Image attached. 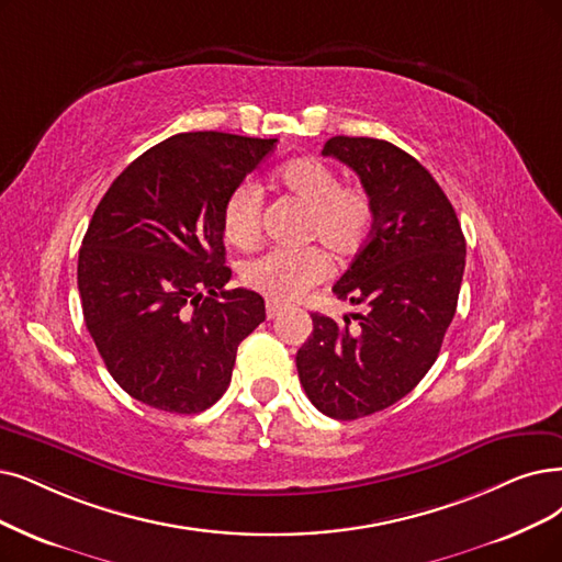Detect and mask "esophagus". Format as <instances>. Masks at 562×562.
Masks as SVG:
<instances>
[{
  "label": "esophagus",
  "instance_id": "esophagus-1",
  "mask_svg": "<svg viewBox=\"0 0 562 562\" xmlns=\"http://www.w3.org/2000/svg\"><path fill=\"white\" fill-rule=\"evenodd\" d=\"M281 313H283V306H281V304H277V302H267V318H269V321L279 318Z\"/></svg>",
  "mask_w": 562,
  "mask_h": 562
}]
</instances>
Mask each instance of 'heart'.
Returning a JSON list of instances; mask_svg holds the SVG:
<instances>
[{"label": "heart", "mask_w": 562, "mask_h": 562, "mask_svg": "<svg viewBox=\"0 0 562 562\" xmlns=\"http://www.w3.org/2000/svg\"><path fill=\"white\" fill-rule=\"evenodd\" d=\"M279 184L293 195L308 216L304 239L325 244L336 258H352L364 249L373 226L375 205L362 184H341V175L316 156H302L279 168ZM262 228V191L246 179L223 203V231L237 246L258 241ZM331 272L323 246L302 249H269L244 265V283L272 302L290 304L306 297L313 288L327 281Z\"/></svg>", "instance_id": "heart-1"}]
</instances>
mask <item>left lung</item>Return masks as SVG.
Returning <instances> with one entry per match:
<instances>
[{
  "instance_id": "1",
  "label": "left lung",
  "mask_w": 562,
  "mask_h": 562,
  "mask_svg": "<svg viewBox=\"0 0 562 562\" xmlns=\"http://www.w3.org/2000/svg\"><path fill=\"white\" fill-rule=\"evenodd\" d=\"M371 193L375 226L331 293L367 313L350 327L311 313L297 350L300 383L334 419L390 408L417 387L440 352L465 267V239L431 172L387 140L334 136L323 147Z\"/></svg>"
}]
</instances>
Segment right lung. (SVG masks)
I'll list each match as a JSON object with an SVG mask.
<instances>
[{"mask_svg": "<svg viewBox=\"0 0 562 562\" xmlns=\"http://www.w3.org/2000/svg\"><path fill=\"white\" fill-rule=\"evenodd\" d=\"M274 147L177 133L126 166L89 221L78 256L85 325L115 383L156 411L214 406L237 346L265 321L258 293L226 290L223 203Z\"/></svg>", "mask_w": 562, "mask_h": 562, "instance_id": "obj_1", "label": "right lung"}]
</instances>
